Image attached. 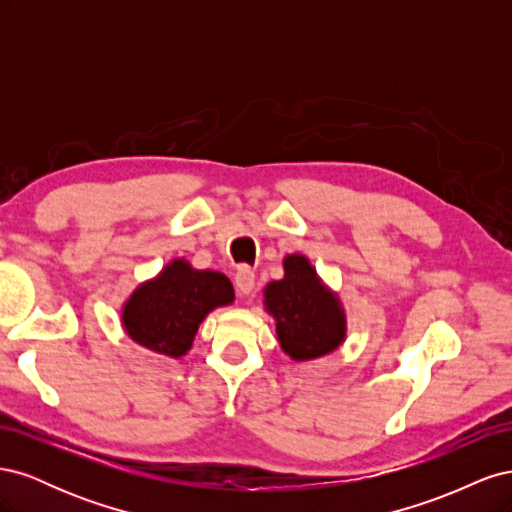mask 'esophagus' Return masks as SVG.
I'll return each instance as SVG.
<instances>
[{"mask_svg":"<svg viewBox=\"0 0 512 512\" xmlns=\"http://www.w3.org/2000/svg\"><path fill=\"white\" fill-rule=\"evenodd\" d=\"M256 284V275L250 267H239V271L235 273V286L241 294H250L254 290Z\"/></svg>","mask_w":512,"mask_h":512,"instance_id":"esophagus-1","label":"esophagus"}]
</instances>
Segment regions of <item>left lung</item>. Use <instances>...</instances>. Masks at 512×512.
<instances>
[{"label":"left lung","mask_w":512,"mask_h":512,"mask_svg":"<svg viewBox=\"0 0 512 512\" xmlns=\"http://www.w3.org/2000/svg\"><path fill=\"white\" fill-rule=\"evenodd\" d=\"M277 342L292 361H312L344 344L348 322L339 294L303 254L284 258V277L262 290Z\"/></svg>","instance_id":"left-lung-1"}]
</instances>
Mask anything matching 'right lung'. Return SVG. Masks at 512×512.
<instances>
[{"mask_svg":"<svg viewBox=\"0 0 512 512\" xmlns=\"http://www.w3.org/2000/svg\"><path fill=\"white\" fill-rule=\"evenodd\" d=\"M232 301L235 288L224 273L173 258L132 290L121 305V327L134 344L181 359L192 348L200 322Z\"/></svg>","mask_w":512,"mask_h":512,"instance_id":"obj_1","label":"right lung"}]
</instances>
